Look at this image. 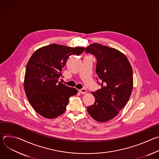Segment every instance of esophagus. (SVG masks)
I'll use <instances>...</instances> for the list:
<instances>
[{"instance_id":"34e87169","label":"esophagus","mask_w":159,"mask_h":159,"mask_svg":"<svg viewBox=\"0 0 159 159\" xmlns=\"http://www.w3.org/2000/svg\"><path fill=\"white\" fill-rule=\"evenodd\" d=\"M79 93H80V94H85L87 93V90H86L85 89H84V88L80 89V90H79Z\"/></svg>"}]
</instances>
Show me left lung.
I'll list each match as a JSON object with an SVG mask.
<instances>
[{"label":"left lung","mask_w":159,"mask_h":159,"mask_svg":"<svg viewBox=\"0 0 159 159\" xmlns=\"http://www.w3.org/2000/svg\"><path fill=\"white\" fill-rule=\"evenodd\" d=\"M97 59V80L101 88L94 93L95 102L87 107L90 116L98 122L114 118L131 96L133 80L131 66L126 57L116 49L93 43L85 48Z\"/></svg>","instance_id":"obj_1"}]
</instances>
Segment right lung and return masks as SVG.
I'll return each instance as SVG.
<instances>
[{"label": "right lung", "mask_w": 159, "mask_h": 159, "mask_svg": "<svg viewBox=\"0 0 159 159\" xmlns=\"http://www.w3.org/2000/svg\"><path fill=\"white\" fill-rule=\"evenodd\" d=\"M84 50L52 44L32 55L26 66L24 87L29 102L39 115L53 119L65 112L69 98L77 94V90L58 81L62 68L70 55H79Z\"/></svg>", "instance_id": "right-lung-1"}]
</instances>
